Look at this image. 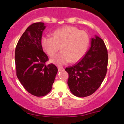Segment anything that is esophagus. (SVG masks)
<instances>
[{"mask_svg":"<svg viewBox=\"0 0 124 124\" xmlns=\"http://www.w3.org/2000/svg\"><path fill=\"white\" fill-rule=\"evenodd\" d=\"M58 69L59 71H61L64 70V68L63 67H61V66H58Z\"/></svg>","mask_w":124,"mask_h":124,"instance_id":"34e87169","label":"esophagus"}]
</instances>
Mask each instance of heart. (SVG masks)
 I'll use <instances>...</instances> for the list:
<instances>
[{
  "label": "heart",
  "mask_w": 124,
  "mask_h": 124,
  "mask_svg": "<svg viewBox=\"0 0 124 124\" xmlns=\"http://www.w3.org/2000/svg\"><path fill=\"white\" fill-rule=\"evenodd\" d=\"M89 44L87 33L71 26L58 29L53 32V37L42 36L41 39L42 48L49 56L54 55L60 47L61 52L50 59L52 63L57 65L78 62L85 54Z\"/></svg>",
  "instance_id": "1"
}]
</instances>
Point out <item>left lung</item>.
<instances>
[{"instance_id":"left-lung-1","label":"left lung","mask_w":124,"mask_h":124,"mask_svg":"<svg viewBox=\"0 0 124 124\" xmlns=\"http://www.w3.org/2000/svg\"><path fill=\"white\" fill-rule=\"evenodd\" d=\"M108 52L103 39L95 35L91 38V47L81 60L65 70L69 74L67 81L70 91L80 98L93 93L106 75Z\"/></svg>"}]
</instances>
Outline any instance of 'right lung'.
<instances>
[{
  "instance_id": "add662e5",
  "label": "right lung",
  "mask_w": 124,
  "mask_h": 124,
  "mask_svg": "<svg viewBox=\"0 0 124 124\" xmlns=\"http://www.w3.org/2000/svg\"><path fill=\"white\" fill-rule=\"evenodd\" d=\"M45 28L41 22L28 26L18 41L15 56L19 81L29 93L37 97L50 91L58 72L53 64L45 65L48 57L41 44Z\"/></svg>"
}]
</instances>
